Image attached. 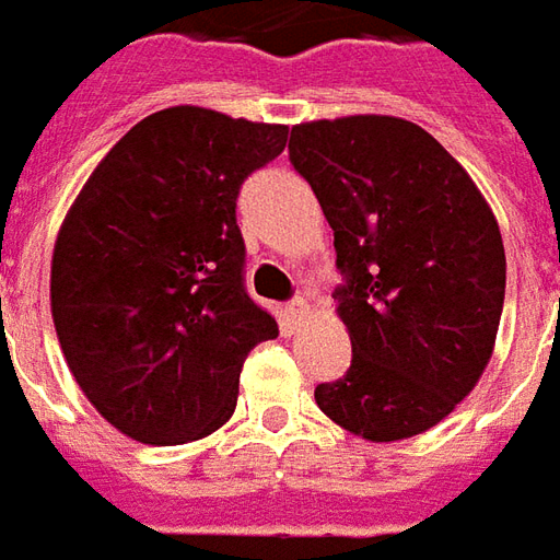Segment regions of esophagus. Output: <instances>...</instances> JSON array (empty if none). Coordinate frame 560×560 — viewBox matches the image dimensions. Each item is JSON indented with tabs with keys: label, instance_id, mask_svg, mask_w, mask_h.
Listing matches in <instances>:
<instances>
[{
	"label": "esophagus",
	"instance_id": "obj_1",
	"mask_svg": "<svg viewBox=\"0 0 560 560\" xmlns=\"http://www.w3.org/2000/svg\"><path fill=\"white\" fill-rule=\"evenodd\" d=\"M311 314V304L304 302V299H295V302L287 304V317L292 319V323H299V319H304Z\"/></svg>",
	"mask_w": 560,
	"mask_h": 560
}]
</instances>
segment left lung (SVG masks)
Here are the masks:
<instances>
[{"mask_svg":"<svg viewBox=\"0 0 560 560\" xmlns=\"http://www.w3.org/2000/svg\"><path fill=\"white\" fill-rule=\"evenodd\" d=\"M289 161L335 231L338 317L353 360L314 390L319 411L369 442L433 430L488 369L506 253L488 200L445 145L393 115L292 127Z\"/></svg>","mask_w":560,"mask_h":560,"instance_id":"8db88e82","label":"left lung"}]
</instances>
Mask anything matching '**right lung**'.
Instances as JSON below:
<instances>
[{
  "mask_svg": "<svg viewBox=\"0 0 560 560\" xmlns=\"http://www.w3.org/2000/svg\"><path fill=\"white\" fill-rule=\"evenodd\" d=\"M289 127L170 106L81 185L51 258V317L75 384L118 433L185 445L229 423L243 360L277 319L243 289L237 195Z\"/></svg>",
  "mask_w": 560,
  "mask_h": 560,
  "instance_id": "1",
  "label": "right lung"
}]
</instances>
